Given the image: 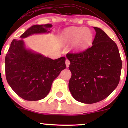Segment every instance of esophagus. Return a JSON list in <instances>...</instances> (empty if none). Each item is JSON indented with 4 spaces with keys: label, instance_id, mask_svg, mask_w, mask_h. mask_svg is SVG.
Returning <instances> with one entry per match:
<instances>
[{
    "label": "esophagus",
    "instance_id": "1",
    "mask_svg": "<svg viewBox=\"0 0 128 128\" xmlns=\"http://www.w3.org/2000/svg\"><path fill=\"white\" fill-rule=\"evenodd\" d=\"M66 66H67V67H69V66H70V62L68 60H67V59L66 60Z\"/></svg>",
    "mask_w": 128,
    "mask_h": 128
}]
</instances>
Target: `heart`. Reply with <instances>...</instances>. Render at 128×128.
<instances>
[{"label": "heart", "mask_w": 128, "mask_h": 128, "mask_svg": "<svg viewBox=\"0 0 128 128\" xmlns=\"http://www.w3.org/2000/svg\"><path fill=\"white\" fill-rule=\"evenodd\" d=\"M63 38L67 42H73V48L76 50H83L92 43L93 35L88 29L72 28L63 34Z\"/></svg>", "instance_id": "obj_1"}]
</instances>
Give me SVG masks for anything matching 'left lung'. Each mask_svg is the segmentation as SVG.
<instances>
[{
  "instance_id": "left-lung-1",
  "label": "left lung",
  "mask_w": 128,
  "mask_h": 128,
  "mask_svg": "<svg viewBox=\"0 0 128 128\" xmlns=\"http://www.w3.org/2000/svg\"><path fill=\"white\" fill-rule=\"evenodd\" d=\"M94 29L96 34L92 47L66 55L72 72L70 92L74 99L86 104L99 102L112 93L119 83L122 67L116 42L101 29Z\"/></svg>"
}]
</instances>
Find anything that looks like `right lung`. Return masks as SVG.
<instances>
[{
  "label": "right lung",
  "instance_id": "right-lung-1",
  "mask_svg": "<svg viewBox=\"0 0 128 128\" xmlns=\"http://www.w3.org/2000/svg\"><path fill=\"white\" fill-rule=\"evenodd\" d=\"M50 24L32 26L22 38L34 34L49 33ZM66 68V58L53 60L27 50L23 39L13 40L5 57V73L8 83L22 99L36 101L47 96L52 84Z\"/></svg>",
  "mask_w": 128,
  "mask_h": 128
}]
</instances>
